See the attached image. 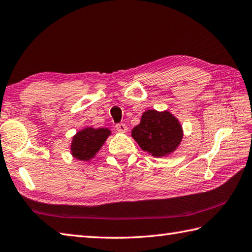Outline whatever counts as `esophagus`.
Wrapping results in <instances>:
<instances>
[{
	"instance_id": "34e87169",
	"label": "esophagus",
	"mask_w": 252,
	"mask_h": 252,
	"mask_svg": "<svg viewBox=\"0 0 252 252\" xmlns=\"http://www.w3.org/2000/svg\"><path fill=\"white\" fill-rule=\"evenodd\" d=\"M116 129L118 132H120V133H126L127 131V126L125 125V123H118L116 126Z\"/></svg>"
}]
</instances>
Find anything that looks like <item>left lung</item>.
I'll list each match as a JSON object with an SVG mask.
<instances>
[{
    "mask_svg": "<svg viewBox=\"0 0 252 252\" xmlns=\"http://www.w3.org/2000/svg\"><path fill=\"white\" fill-rule=\"evenodd\" d=\"M140 148L155 158L168 157L181 144L183 129L180 121L170 111L148 110L141 122L131 131Z\"/></svg>",
    "mask_w": 252,
    "mask_h": 252,
    "instance_id": "obj_1",
    "label": "left lung"
}]
</instances>
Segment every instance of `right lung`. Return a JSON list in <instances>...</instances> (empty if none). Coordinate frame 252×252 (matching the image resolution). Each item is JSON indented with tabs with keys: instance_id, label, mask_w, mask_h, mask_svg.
I'll return each mask as SVG.
<instances>
[{
	"instance_id": "1",
	"label": "right lung",
	"mask_w": 252,
	"mask_h": 252,
	"mask_svg": "<svg viewBox=\"0 0 252 252\" xmlns=\"http://www.w3.org/2000/svg\"><path fill=\"white\" fill-rule=\"evenodd\" d=\"M111 131L104 127L87 126L72 136L70 143V153L79 161H90L99 152Z\"/></svg>"
}]
</instances>
